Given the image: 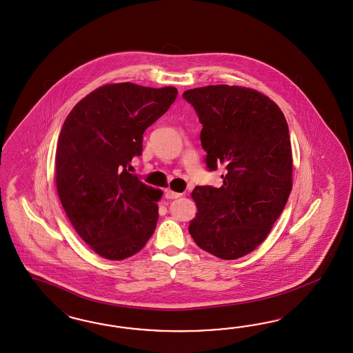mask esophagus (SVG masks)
I'll return each mask as SVG.
<instances>
[{
	"label": "esophagus",
	"mask_w": 353,
	"mask_h": 353,
	"mask_svg": "<svg viewBox=\"0 0 353 353\" xmlns=\"http://www.w3.org/2000/svg\"><path fill=\"white\" fill-rule=\"evenodd\" d=\"M164 195H165V198H167V199H176V198H180L182 194L181 192H172V190H165Z\"/></svg>",
	"instance_id": "obj_1"
}]
</instances>
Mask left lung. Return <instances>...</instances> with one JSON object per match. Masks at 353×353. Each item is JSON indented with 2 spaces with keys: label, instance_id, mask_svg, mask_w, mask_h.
<instances>
[{
  "label": "left lung",
  "instance_id": "1",
  "mask_svg": "<svg viewBox=\"0 0 353 353\" xmlns=\"http://www.w3.org/2000/svg\"><path fill=\"white\" fill-rule=\"evenodd\" d=\"M201 124L210 171L225 168L223 185L195 186L194 242L224 260L254 251L269 234L292 189L289 127L279 107L254 89L194 88L183 94Z\"/></svg>",
  "mask_w": 353,
  "mask_h": 353
}]
</instances>
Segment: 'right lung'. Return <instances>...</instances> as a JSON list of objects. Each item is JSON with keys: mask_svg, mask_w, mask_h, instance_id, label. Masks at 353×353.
<instances>
[{"mask_svg": "<svg viewBox=\"0 0 353 353\" xmlns=\"http://www.w3.org/2000/svg\"><path fill=\"white\" fill-rule=\"evenodd\" d=\"M176 97L173 86L108 84L64 120L55 155L58 195L77 234L105 259L137 254L157 228L163 192L129 168L142 154V134Z\"/></svg>", "mask_w": 353, "mask_h": 353, "instance_id": "right-lung-1", "label": "right lung"}]
</instances>
